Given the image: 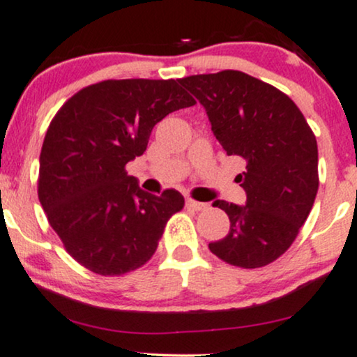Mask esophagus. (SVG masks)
I'll return each mask as SVG.
<instances>
[{
	"label": "esophagus",
	"mask_w": 357,
	"mask_h": 357,
	"mask_svg": "<svg viewBox=\"0 0 357 357\" xmlns=\"http://www.w3.org/2000/svg\"><path fill=\"white\" fill-rule=\"evenodd\" d=\"M185 205H187V208L195 210V212H200V210L208 208V205L204 204V202H197V200H192V199H187Z\"/></svg>",
	"instance_id": "1"
}]
</instances>
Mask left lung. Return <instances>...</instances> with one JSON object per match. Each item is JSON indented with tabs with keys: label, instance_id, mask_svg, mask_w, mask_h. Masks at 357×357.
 Segmentation results:
<instances>
[{
	"label": "left lung",
	"instance_id": "8db88e82",
	"mask_svg": "<svg viewBox=\"0 0 357 357\" xmlns=\"http://www.w3.org/2000/svg\"><path fill=\"white\" fill-rule=\"evenodd\" d=\"M204 105L228 155L245 160V205L217 200L230 218L225 238L208 245L220 259L259 268L291 246L318 193V144L288 96L240 71L178 79Z\"/></svg>",
	"mask_w": 357,
	"mask_h": 357
}]
</instances>
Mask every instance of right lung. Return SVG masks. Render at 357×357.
Masks as SVG:
<instances>
[{
    "label": "right lung",
    "mask_w": 357,
    "mask_h": 357,
    "mask_svg": "<svg viewBox=\"0 0 357 357\" xmlns=\"http://www.w3.org/2000/svg\"><path fill=\"white\" fill-rule=\"evenodd\" d=\"M195 100L178 81L121 79L84 87L44 137L38 195L52 230L87 270L119 276L155 253L182 193L142 190L126 164L142 155L153 126Z\"/></svg>",
    "instance_id": "1"
}]
</instances>
